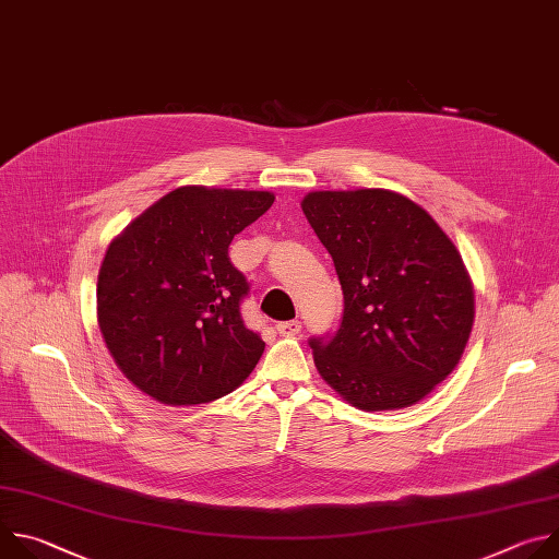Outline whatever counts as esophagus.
<instances>
[{
  "label": "esophagus",
  "instance_id": "34e87169",
  "mask_svg": "<svg viewBox=\"0 0 559 559\" xmlns=\"http://www.w3.org/2000/svg\"><path fill=\"white\" fill-rule=\"evenodd\" d=\"M276 332H278L281 336L292 338V336H296V334L300 332V321H285V323H278V325H276Z\"/></svg>",
  "mask_w": 559,
  "mask_h": 559
}]
</instances>
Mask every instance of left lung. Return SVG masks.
Masks as SVG:
<instances>
[{
	"mask_svg": "<svg viewBox=\"0 0 559 559\" xmlns=\"http://www.w3.org/2000/svg\"><path fill=\"white\" fill-rule=\"evenodd\" d=\"M300 207L334 259L345 302L336 336L309 341L318 373L362 412L420 403L457 367L473 328L457 248L393 190H316Z\"/></svg>",
	"mask_w": 559,
	"mask_h": 559,
	"instance_id": "obj_1",
	"label": "left lung"
}]
</instances>
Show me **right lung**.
Listing matches in <instances>:
<instances>
[{
  "mask_svg": "<svg viewBox=\"0 0 559 559\" xmlns=\"http://www.w3.org/2000/svg\"><path fill=\"white\" fill-rule=\"evenodd\" d=\"M272 203L265 190L181 186L110 241L97 323L115 365L152 401L203 405L254 371L265 343L243 325L248 281L227 248Z\"/></svg>",
  "mask_w": 559,
  "mask_h": 559,
  "instance_id": "obj_1",
  "label": "right lung"
}]
</instances>
